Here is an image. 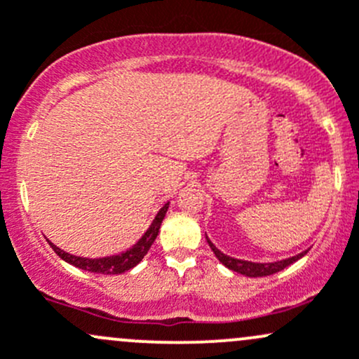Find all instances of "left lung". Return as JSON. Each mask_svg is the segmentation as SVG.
Returning a JSON list of instances; mask_svg holds the SVG:
<instances>
[{"label": "left lung", "mask_w": 359, "mask_h": 359, "mask_svg": "<svg viewBox=\"0 0 359 359\" xmlns=\"http://www.w3.org/2000/svg\"><path fill=\"white\" fill-rule=\"evenodd\" d=\"M206 241H208L210 248H212V252L215 253L217 259H219L220 262H222L224 266L227 267V269L234 271V273L245 274V276H250V278L269 276V274L280 273L281 269L288 267V266H290V264H293V262H295V260H299L300 257H304L307 253V250H306V252L299 253V255H295V257H290V259L278 260V262H269V264H259V262H250V260L233 259V257H229V255H226V253L220 252V250L217 248L215 245H213L212 241L208 240V236H206Z\"/></svg>", "instance_id": "obj_1"}]
</instances>
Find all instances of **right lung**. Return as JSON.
I'll return each instance as SVG.
<instances>
[{"mask_svg":"<svg viewBox=\"0 0 359 359\" xmlns=\"http://www.w3.org/2000/svg\"><path fill=\"white\" fill-rule=\"evenodd\" d=\"M168 205L170 203H165V206L159 210L158 215L154 217L153 224L149 226V229L146 231V234H144V236L140 238L132 248L119 253V255L102 257V259H86V257H76V255H71V253L64 252V250L55 247L52 241H48V243L60 259L66 260L69 264H72V266L79 267V269L90 271V273H100V274H121L125 273V271H130L132 267H135L137 264L144 259V255L149 252L151 245H153L154 240H156L159 233V226H161L163 219H165Z\"/></svg>","mask_w":359,"mask_h":359,"instance_id":"obj_1","label":"right lung"}]
</instances>
